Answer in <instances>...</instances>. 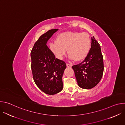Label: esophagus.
Here are the masks:
<instances>
[{
    "label": "esophagus",
    "instance_id": "1",
    "mask_svg": "<svg viewBox=\"0 0 125 125\" xmlns=\"http://www.w3.org/2000/svg\"><path fill=\"white\" fill-rule=\"evenodd\" d=\"M66 65H67V66L68 67H69V68H71L72 67V65L71 64H66Z\"/></svg>",
    "mask_w": 125,
    "mask_h": 125
}]
</instances>
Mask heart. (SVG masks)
Returning a JSON list of instances; mask_svg holds the SVG:
<instances>
[{"instance_id":"heart-1","label":"heart","mask_w":125,"mask_h":125,"mask_svg":"<svg viewBox=\"0 0 125 125\" xmlns=\"http://www.w3.org/2000/svg\"><path fill=\"white\" fill-rule=\"evenodd\" d=\"M91 39L86 32L67 31L59 34L56 41L50 42L49 47L56 57L62 59L67 49L69 57L81 61L86 57L90 50Z\"/></svg>"}]
</instances>
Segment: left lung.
<instances>
[{"label":"left lung","instance_id":"1","mask_svg":"<svg viewBox=\"0 0 125 125\" xmlns=\"http://www.w3.org/2000/svg\"><path fill=\"white\" fill-rule=\"evenodd\" d=\"M91 39V48L84 60L72 66L78 85L84 89L95 86L101 80L104 70L100 45L94 37Z\"/></svg>","mask_w":125,"mask_h":125}]
</instances>
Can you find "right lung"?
<instances>
[{
  "mask_svg": "<svg viewBox=\"0 0 125 125\" xmlns=\"http://www.w3.org/2000/svg\"><path fill=\"white\" fill-rule=\"evenodd\" d=\"M58 29H52L42 35L31 52V68L33 80L40 90L49 95L63 89L62 76L66 68L65 62L55 58L46 45L47 41Z\"/></svg>",
  "mask_w": 125,
  "mask_h": 125,
  "instance_id": "obj_1",
  "label": "right lung"
}]
</instances>
